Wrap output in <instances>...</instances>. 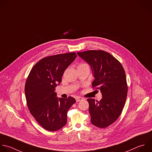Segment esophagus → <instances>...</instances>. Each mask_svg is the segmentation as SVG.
<instances>
[{"mask_svg":"<svg viewBox=\"0 0 152 152\" xmlns=\"http://www.w3.org/2000/svg\"><path fill=\"white\" fill-rule=\"evenodd\" d=\"M84 98H82V97H80V96H76V102H80V101L83 100Z\"/></svg>","mask_w":152,"mask_h":152,"instance_id":"obj_1","label":"esophagus"}]
</instances>
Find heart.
Returning <instances> with one entry per match:
<instances>
[{
  "label": "heart",
  "mask_w": 152,
  "mask_h": 152,
  "mask_svg": "<svg viewBox=\"0 0 152 152\" xmlns=\"http://www.w3.org/2000/svg\"><path fill=\"white\" fill-rule=\"evenodd\" d=\"M89 67L88 66V65L87 64H86V63H80V64H79V65H78V66H77V69L78 68H82V67Z\"/></svg>",
  "instance_id": "b5f03b06"
}]
</instances>
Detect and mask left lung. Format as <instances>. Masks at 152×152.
<instances>
[{
  "instance_id": "left-lung-1",
  "label": "left lung",
  "mask_w": 152,
  "mask_h": 152,
  "mask_svg": "<svg viewBox=\"0 0 152 152\" xmlns=\"http://www.w3.org/2000/svg\"><path fill=\"white\" fill-rule=\"evenodd\" d=\"M77 54L91 66L95 77L92 88L99 89L103 96L99 102L87 99L91 122L96 127L106 128L118 119L125 106L128 85L124 69L104 50H88Z\"/></svg>"
}]
</instances>
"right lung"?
Masks as SVG:
<instances>
[{
	"label": "right lung",
	"instance_id": "add662e5",
	"mask_svg": "<svg viewBox=\"0 0 152 152\" xmlns=\"http://www.w3.org/2000/svg\"><path fill=\"white\" fill-rule=\"evenodd\" d=\"M76 57L75 53L46 57L33 67L27 78L24 90L28 108L38 124L48 131H57L66 124L67 112L76 102L72 96L58 99L55 88Z\"/></svg>",
	"mask_w": 152,
	"mask_h": 152
}]
</instances>
